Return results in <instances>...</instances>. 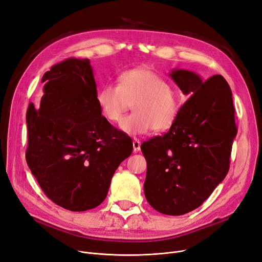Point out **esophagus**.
Listing matches in <instances>:
<instances>
[{
  "instance_id": "obj_1",
  "label": "esophagus",
  "mask_w": 262,
  "mask_h": 262,
  "mask_svg": "<svg viewBox=\"0 0 262 262\" xmlns=\"http://www.w3.org/2000/svg\"><path fill=\"white\" fill-rule=\"evenodd\" d=\"M133 146H134V150H135V152H139V150H140V146H141L140 140L135 138L134 141H133Z\"/></svg>"
}]
</instances>
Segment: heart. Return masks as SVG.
Wrapping results in <instances>:
<instances>
[{
	"instance_id": "heart-1",
	"label": "heart",
	"mask_w": 262,
	"mask_h": 262,
	"mask_svg": "<svg viewBox=\"0 0 262 262\" xmlns=\"http://www.w3.org/2000/svg\"><path fill=\"white\" fill-rule=\"evenodd\" d=\"M96 102L110 123H119L134 104L135 113L121 124V128L130 135L152 129L166 132L173 126L182 109L180 94L163 77L144 67L123 71L118 85H104Z\"/></svg>"
}]
</instances>
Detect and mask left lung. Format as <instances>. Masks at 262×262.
I'll use <instances>...</instances> for the list:
<instances>
[{
	"instance_id": "8db88e82",
	"label": "left lung",
	"mask_w": 262,
	"mask_h": 262,
	"mask_svg": "<svg viewBox=\"0 0 262 262\" xmlns=\"http://www.w3.org/2000/svg\"><path fill=\"white\" fill-rule=\"evenodd\" d=\"M170 75L191 96L166 134L141 144L147 166L144 194L158 212L182 215L200 207L227 175L237 125L222 75L205 81L188 70Z\"/></svg>"
}]
</instances>
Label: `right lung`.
I'll return each instance as SVG.
<instances>
[{"mask_svg":"<svg viewBox=\"0 0 262 262\" xmlns=\"http://www.w3.org/2000/svg\"><path fill=\"white\" fill-rule=\"evenodd\" d=\"M41 82L40 106L31 103L26 113V162L52 202L71 211L95 208L133 141L102 116L89 59L54 64Z\"/></svg>","mask_w":262,"mask_h":262,"instance_id":"1","label":"right lung"}]
</instances>
